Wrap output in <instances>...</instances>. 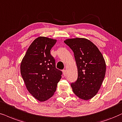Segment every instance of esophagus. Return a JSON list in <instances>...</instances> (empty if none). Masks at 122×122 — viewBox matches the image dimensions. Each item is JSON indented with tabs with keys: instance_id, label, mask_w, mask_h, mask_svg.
I'll list each match as a JSON object with an SVG mask.
<instances>
[{
	"instance_id": "esophagus-1",
	"label": "esophagus",
	"mask_w": 122,
	"mask_h": 122,
	"mask_svg": "<svg viewBox=\"0 0 122 122\" xmlns=\"http://www.w3.org/2000/svg\"><path fill=\"white\" fill-rule=\"evenodd\" d=\"M62 72H63V74H64V76H65L66 74V70H62Z\"/></svg>"
}]
</instances>
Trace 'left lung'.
Segmentation results:
<instances>
[{"label": "left lung", "instance_id": "obj_1", "mask_svg": "<svg viewBox=\"0 0 122 122\" xmlns=\"http://www.w3.org/2000/svg\"><path fill=\"white\" fill-rule=\"evenodd\" d=\"M64 42L73 51L78 68V79L71 84L72 91L81 99H91L99 91L105 78L104 57L98 48L85 38L67 39Z\"/></svg>", "mask_w": 122, "mask_h": 122}]
</instances>
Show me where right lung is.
Segmentation results:
<instances>
[{"label":"right lung","instance_id":"right-lung-1","mask_svg":"<svg viewBox=\"0 0 122 122\" xmlns=\"http://www.w3.org/2000/svg\"><path fill=\"white\" fill-rule=\"evenodd\" d=\"M57 40L39 36L31 44L20 65L21 74L28 91L41 102L51 97L61 78L50 51Z\"/></svg>","mask_w":122,"mask_h":122}]
</instances>
